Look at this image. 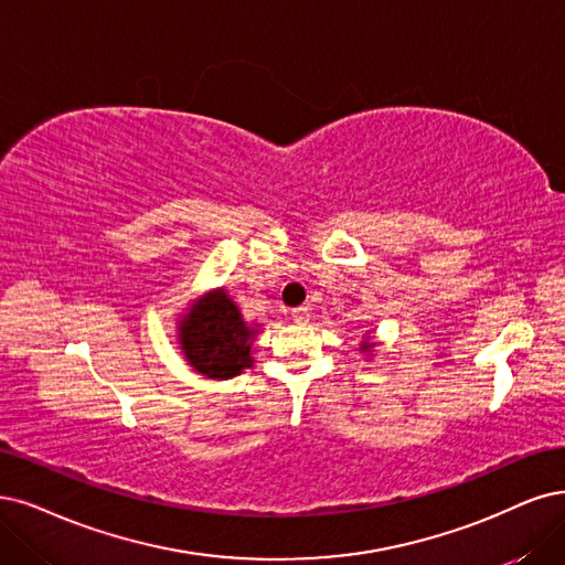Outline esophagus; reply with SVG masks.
<instances>
[{
  "instance_id": "1",
  "label": "esophagus",
  "mask_w": 565,
  "mask_h": 565,
  "mask_svg": "<svg viewBox=\"0 0 565 565\" xmlns=\"http://www.w3.org/2000/svg\"><path fill=\"white\" fill-rule=\"evenodd\" d=\"M309 309L307 307H296V309H290V319H294V323H298V326H305V323H309Z\"/></svg>"
}]
</instances>
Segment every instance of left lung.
<instances>
[{
	"instance_id": "obj_1",
	"label": "left lung",
	"mask_w": 565,
	"mask_h": 565,
	"mask_svg": "<svg viewBox=\"0 0 565 565\" xmlns=\"http://www.w3.org/2000/svg\"><path fill=\"white\" fill-rule=\"evenodd\" d=\"M372 349H374V342H370V338H367V340L361 344V351H367V353H370Z\"/></svg>"
}]
</instances>
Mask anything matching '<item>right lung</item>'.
I'll return each instance as SVG.
<instances>
[{
    "label": "right lung",
    "instance_id": "right-lung-1",
    "mask_svg": "<svg viewBox=\"0 0 565 565\" xmlns=\"http://www.w3.org/2000/svg\"><path fill=\"white\" fill-rule=\"evenodd\" d=\"M256 332V328L246 326L233 298L216 288L191 305L179 321V344L195 372L209 380H230L254 365L250 342Z\"/></svg>",
    "mask_w": 565,
    "mask_h": 565
}]
</instances>
